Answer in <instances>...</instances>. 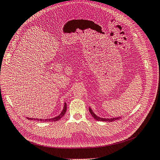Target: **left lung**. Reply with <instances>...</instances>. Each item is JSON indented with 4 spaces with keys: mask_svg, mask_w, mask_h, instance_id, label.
I'll list each match as a JSON object with an SVG mask.
<instances>
[{
    "mask_svg": "<svg viewBox=\"0 0 160 160\" xmlns=\"http://www.w3.org/2000/svg\"><path fill=\"white\" fill-rule=\"evenodd\" d=\"M89 111L90 113H91V115H92V117L94 118V119L99 121H108V122H113L114 121L116 120H119L120 119L121 117H115V118H108V119H106V118H102V117H99L98 116H97L95 113H93V111L92 110V109L90 108H89Z\"/></svg>",
    "mask_w": 160,
    "mask_h": 160,
    "instance_id": "1",
    "label": "left lung"
}]
</instances>
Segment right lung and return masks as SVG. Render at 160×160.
I'll use <instances>...</instances> for the list:
<instances>
[{
  "label": "right lung",
  "instance_id": "obj_1",
  "mask_svg": "<svg viewBox=\"0 0 160 160\" xmlns=\"http://www.w3.org/2000/svg\"><path fill=\"white\" fill-rule=\"evenodd\" d=\"M67 111V103H64V108L63 109L61 113H60V115H58V116L55 117H53L51 118V119H33V118H28L27 117L29 120H35V121H42V122H53V121H57L59 119H61V118H62L64 115L65 114Z\"/></svg>",
  "mask_w": 160,
  "mask_h": 160
}]
</instances>
